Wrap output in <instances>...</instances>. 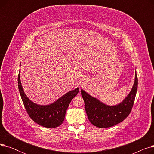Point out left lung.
I'll return each mask as SVG.
<instances>
[{
	"instance_id": "1",
	"label": "left lung",
	"mask_w": 154,
	"mask_h": 154,
	"mask_svg": "<svg viewBox=\"0 0 154 154\" xmlns=\"http://www.w3.org/2000/svg\"><path fill=\"white\" fill-rule=\"evenodd\" d=\"M137 85L138 79L135 72V81L131 92L122 102L114 106H107L82 89L85 112L91 123L99 128H107L122 122L131 112Z\"/></svg>"
}]
</instances>
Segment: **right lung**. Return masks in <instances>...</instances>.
Instances as JSON below:
<instances>
[{"mask_svg": "<svg viewBox=\"0 0 154 154\" xmlns=\"http://www.w3.org/2000/svg\"><path fill=\"white\" fill-rule=\"evenodd\" d=\"M20 74L19 72L18 75L19 90L23 106L29 117L35 122L44 127L54 128L60 125L64 120L69 103L79 93V88L67 92L50 105L40 106L30 100L24 93Z\"/></svg>", "mask_w": 154, "mask_h": 154, "instance_id": "right-lung-1", "label": "right lung"}]
</instances>
